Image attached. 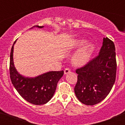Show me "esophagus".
Listing matches in <instances>:
<instances>
[{"label": "esophagus", "instance_id": "esophagus-1", "mask_svg": "<svg viewBox=\"0 0 125 125\" xmlns=\"http://www.w3.org/2000/svg\"><path fill=\"white\" fill-rule=\"evenodd\" d=\"M70 72H71V69L68 68H66V69H64V74H68L69 73H70Z\"/></svg>", "mask_w": 125, "mask_h": 125}]
</instances>
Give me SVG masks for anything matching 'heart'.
<instances>
[{"label": "heart", "mask_w": 125, "mask_h": 125, "mask_svg": "<svg viewBox=\"0 0 125 125\" xmlns=\"http://www.w3.org/2000/svg\"><path fill=\"white\" fill-rule=\"evenodd\" d=\"M85 42L86 41L84 39H78L74 41L71 46L72 47H79L83 46ZM94 45L92 43H89L83 47L81 48L73 56V64L77 66H83L85 64H86L91 57V54L94 50Z\"/></svg>", "instance_id": "1"}]
</instances>
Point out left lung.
I'll list each match as a JSON object with an SVG mask.
<instances>
[{
  "instance_id": "obj_1",
  "label": "left lung",
  "mask_w": 125,
  "mask_h": 125,
  "mask_svg": "<svg viewBox=\"0 0 125 125\" xmlns=\"http://www.w3.org/2000/svg\"><path fill=\"white\" fill-rule=\"evenodd\" d=\"M78 81L74 92L79 101L86 105H94L110 93L115 82L116 73L115 46L104 37L98 56L76 69Z\"/></svg>"
}]
</instances>
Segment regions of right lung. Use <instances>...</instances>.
I'll return each instance as SVG.
<instances>
[{
	"label": "right lung",
	"instance_id": "add662e5",
	"mask_svg": "<svg viewBox=\"0 0 125 125\" xmlns=\"http://www.w3.org/2000/svg\"><path fill=\"white\" fill-rule=\"evenodd\" d=\"M38 28L44 26L36 25ZM14 42L10 56V77L13 86L19 94L30 103L41 105L47 103L52 98L57 84L63 76L64 71H50L35 77L25 78L17 71L14 64Z\"/></svg>",
	"mask_w": 125,
	"mask_h": 125
}]
</instances>
